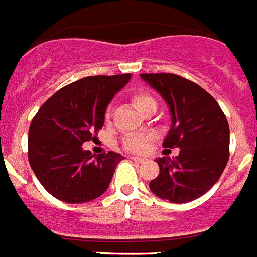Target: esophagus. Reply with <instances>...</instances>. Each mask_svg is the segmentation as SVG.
<instances>
[{"mask_svg": "<svg viewBox=\"0 0 257 257\" xmlns=\"http://www.w3.org/2000/svg\"><path fill=\"white\" fill-rule=\"evenodd\" d=\"M131 159L135 160V162H137V163H144V162H146V159H144V158H137V156H131Z\"/></svg>", "mask_w": 257, "mask_h": 257, "instance_id": "obj_1", "label": "esophagus"}]
</instances>
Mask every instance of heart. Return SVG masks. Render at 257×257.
Returning a JSON list of instances; mask_svg holds the SVG:
<instances>
[{
  "label": "heart",
  "mask_w": 257,
  "mask_h": 257,
  "mask_svg": "<svg viewBox=\"0 0 257 257\" xmlns=\"http://www.w3.org/2000/svg\"><path fill=\"white\" fill-rule=\"evenodd\" d=\"M131 101L135 105L137 110L143 111L148 109L151 106H156V101L155 98L151 95L150 93H147L144 90H137L131 94ZM110 115V110H106V120ZM152 140L151 135H146V133H131L126 136L122 137V147L125 150L131 151V152H137V154H142L144 151L148 150L150 143Z\"/></svg>",
  "instance_id": "b5f03b06"
}]
</instances>
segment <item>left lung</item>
<instances>
[{"label": "left lung", "mask_w": 257, "mask_h": 257, "mask_svg": "<svg viewBox=\"0 0 257 257\" xmlns=\"http://www.w3.org/2000/svg\"><path fill=\"white\" fill-rule=\"evenodd\" d=\"M170 106L171 129L164 148H181L175 159L156 160L159 175L150 182L159 198L185 203L199 198L220 179L229 159V125L224 111L206 90L167 72L142 74Z\"/></svg>", "instance_id": "8db88e82"}]
</instances>
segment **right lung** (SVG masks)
<instances>
[{"mask_svg":"<svg viewBox=\"0 0 257 257\" xmlns=\"http://www.w3.org/2000/svg\"><path fill=\"white\" fill-rule=\"evenodd\" d=\"M129 79L131 74L86 76L58 90L37 110L28 132V160L52 197L82 203L106 191L124 156L109 151L94 158L82 144L95 139L107 103Z\"/></svg>","mask_w":257,"mask_h":257,"instance_id":"1","label":"right lung"}]
</instances>
